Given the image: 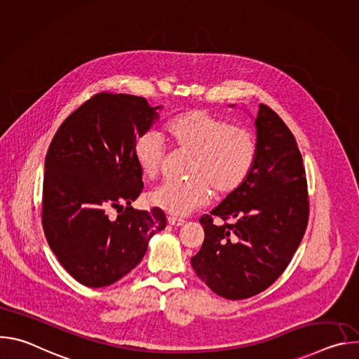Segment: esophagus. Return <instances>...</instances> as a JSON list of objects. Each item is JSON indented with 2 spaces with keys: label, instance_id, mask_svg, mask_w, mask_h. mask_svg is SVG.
I'll return each mask as SVG.
<instances>
[{
  "label": "esophagus",
  "instance_id": "1",
  "mask_svg": "<svg viewBox=\"0 0 359 359\" xmlns=\"http://www.w3.org/2000/svg\"><path fill=\"white\" fill-rule=\"evenodd\" d=\"M168 222L170 226H175V227H179L182 224H184V220L183 219H177V217H168Z\"/></svg>",
  "mask_w": 359,
  "mask_h": 359
}]
</instances>
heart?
<instances>
[{"label": "heart", "mask_w": 359, "mask_h": 359, "mask_svg": "<svg viewBox=\"0 0 359 359\" xmlns=\"http://www.w3.org/2000/svg\"><path fill=\"white\" fill-rule=\"evenodd\" d=\"M165 137L179 151L190 153V179L166 182L149 194L153 206L175 216H187L217 198L234 196L250 179L259 159V142L250 130L206 109H187L169 119ZM132 155L143 177L162 175L168 151L163 137L147 130L132 146Z\"/></svg>", "instance_id": "heart-1"}]
</instances>
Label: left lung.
I'll return each instance as SVG.
<instances>
[{"label": "left lung", "instance_id": "8db88e82", "mask_svg": "<svg viewBox=\"0 0 359 359\" xmlns=\"http://www.w3.org/2000/svg\"><path fill=\"white\" fill-rule=\"evenodd\" d=\"M255 126L254 172L234 196L201 216L204 241L191 257L197 277L227 299L259 294L284 273L310 216L305 168L294 135L264 104ZM215 217L225 223L215 225Z\"/></svg>", "mask_w": 359, "mask_h": 359}]
</instances>
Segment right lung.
Returning <instances> with one entry per match:
<instances>
[{
  "mask_svg": "<svg viewBox=\"0 0 359 359\" xmlns=\"http://www.w3.org/2000/svg\"><path fill=\"white\" fill-rule=\"evenodd\" d=\"M156 109L142 96L96 93L62 122L48 147L42 229L62 267L86 287L126 276L143 259L149 238L166 227L162 209L130 206L143 190L132 146Z\"/></svg>",
  "mask_w": 359,
  "mask_h": 359,
  "instance_id": "add662e5",
  "label": "right lung"
}]
</instances>
